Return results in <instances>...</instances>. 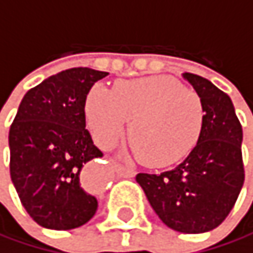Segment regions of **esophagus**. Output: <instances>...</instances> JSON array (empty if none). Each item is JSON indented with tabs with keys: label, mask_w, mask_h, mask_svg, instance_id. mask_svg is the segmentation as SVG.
I'll return each mask as SVG.
<instances>
[{
	"label": "esophagus",
	"mask_w": 253,
	"mask_h": 253,
	"mask_svg": "<svg viewBox=\"0 0 253 253\" xmlns=\"http://www.w3.org/2000/svg\"><path fill=\"white\" fill-rule=\"evenodd\" d=\"M115 172L124 178H132L136 174V171L133 168H127V167H123V165H115Z\"/></svg>",
	"instance_id": "34e87169"
}]
</instances>
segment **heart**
<instances>
[{"instance_id": "1", "label": "heart", "mask_w": 253, "mask_h": 253, "mask_svg": "<svg viewBox=\"0 0 253 253\" xmlns=\"http://www.w3.org/2000/svg\"><path fill=\"white\" fill-rule=\"evenodd\" d=\"M85 118L96 142L112 147L127 120L132 150L147 165L162 167L184 156L200 136L204 108L193 89L168 76H148L117 84L112 91L93 88Z\"/></svg>"}]
</instances>
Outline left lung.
Instances as JSON below:
<instances>
[{"instance_id": "obj_1", "label": "left lung", "mask_w": 253, "mask_h": 253, "mask_svg": "<svg viewBox=\"0 0 253 253\" xmlns=\"http://www.w3.org/2000/svg\"><path fill=\"white\" fill-rule=\"evenodd\" d=\"M183 78L204 108L198 142L172 169L141 172L136 181L167 226L184 234H201L225 220L243 187V130L228 94L203 76L183 73Z\"/></svg>"}]
</instances>
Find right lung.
Wrapping results in <instances>:
<instances>
[{
	"instance_id": "add662e5",
	"label": "right lung",
	"mask_w": 253,
	"mask_h": 253,
	"mask_svg": "<svg viewBox=\"0 0 253 253\" xmlns=\"http://www.w3.org/2000/svg\"><path fill=\"white\" fill-rule=\"evenodd\" d=\"M108 73L63 70L24 96L8 132L10 177L27 213L40 226L66 231L96 214V196L82 189L81 171L102 157L85 129V100Z\"/></svg>"
}]
</instances>
